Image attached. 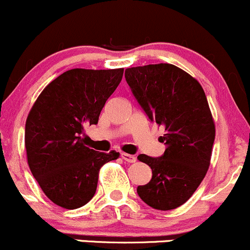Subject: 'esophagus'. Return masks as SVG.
Wrapping results in <instances>:
<instances>
[{
  "label": "esophagus",
  "mask_w": 250,
  "mask_h": 250,
  "mask_svg": "<svg viewBox=\"0 0 250 250\" xmlns=\"http://www.w3.org/2000/svg\"><path fill=\"white\" fill-rule=\"evenodd\" d=\"M121 157H122V159L127 163H135L136 162V158L134 156H132V154L121 153Z\"/></svg>",
  "instance_id": "34e87169"
}]
</instances>
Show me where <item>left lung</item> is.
Wrapping results in <instances>:
<instances>
[{
    "label": "left lung",
    "instance_id": "8db88e82",
    "mask_svg": "<svg viewBox=\"0 0 250 250\" xmlns=\"http://www.w3.org/2000/svg\"><path fill=\"white\" fill-rule=\"evenodd\" d=\"M125 77L147 117L165 128L159 139L167 145L164 153L138 157L152 169V178L136 191L153 208H177L209 167L215 128L206 94L198 80L169 63L127 68Z\"/></svg>",
    "mask_w": 250,
    "mask_h": 250
}]
</instances>
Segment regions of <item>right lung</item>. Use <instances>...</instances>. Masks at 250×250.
Here are the masks:
<instances>
[{
    "label": "right lung",
    "mask_w": 250,
    "mask_h": 250,
    "mask_svg": "<svg viewBox=\"0 0 250 250\" xmlns=\"http://www.w3.org/2000/svg\"><path fill=\"white\" fill-rule=\"evenodd\" d=\"M123 77L120 69H70L49 83L25 125V147L33 177L54 204L67 209L93 198L99 169L120 153L83 144V127L97 125L105 102Z\"/></svg>",
    "instance_id": "right-lung-1"
}]
</instances>
